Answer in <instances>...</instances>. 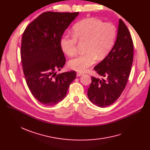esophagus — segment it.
Masks as SVG:
<instances>
[{"label":"esophagus","instance_id":"34e87169","mask_svg":"<svg viewBox=\"0 0 150 150\" xmlns=\"http://www.w3.org/2000/svg\"><path fill=\"white\" fill-rule=\"evenodd\" d=\"M82 75H83V73H81V72H77V74H76L77 76H80Z\"/></svg>","mask_w":150,"mask_h":150}]
</instances>
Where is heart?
Segmentation results:
<instances>
[{
	"mask_svg": "<svg viewBox=\"0 0 150 150\" xmlns=\"http://www.w3.org/2000/svg\"><path fill=\"white\" fill-rule=\"evenodd\" d=\"M74 36L63 35L60 40L62 52L69 57L77 52V41L84 42L86 53L69 62V67L79 72H85L97 59L105 58L112 49L117 36L116 27L112 23L90 18L76 23L73 28Z\"/></svg>",
	"mask_w": 150,
	"mask_h": 150,
	"instance_id": "obj_1",
	"label": "heart"
}]
</instances>
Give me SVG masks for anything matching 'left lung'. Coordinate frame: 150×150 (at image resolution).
<instances>
[{"instance_id": "1", "label": "left lung", "mask_w": 150, "mask_h": 150, "mask_svg": "<svg viewBox=\"0 0 150 150\" xmlns=\"http://www.w3.org/2000/svg\"><path fill=\"white\" fill-rule=\"evenodd\" d=\"M133 55L131 36L125 23L120 19L116 41L112 50L94 67L98 74L106 79L91 77L88 96L93 104L105 108L119 98L128 82Z\"/></svg>"}]
</instances>
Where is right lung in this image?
<instances>
[{
	"mask_svg": "<svg viewBox=\"0 0 150 150\" xmlns=\"http://www.w3.org/2000/svg\"><path fill=\"white\" fill-rule=\"evenodd\" d=\"M78 14V12L43 13L23 33L21 56L26 83L35 98L45 106L54 105L64 99L76 78L75 71L57 75L54 72L66 63L61 38Z\"/></svg>",
	"mask_w": 150,
	"mask_h": 150,
	"instance_id": "right-lung-1",
	"label": "right lung"
}]
</instances>
